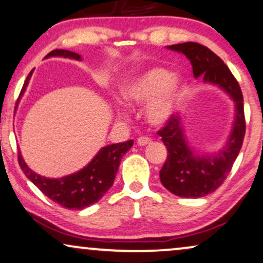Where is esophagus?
Wrapping results in <instances>:
<instances>
[{
    "label": "esophagus",
    "mask_w": 263,
    "mask_h": 263,
    "mask_svg": "<svg viewBox=\"0 0 263 263\" xmlns=\"http://www.w3.org/2000/svg\"><path fill=\"white\" fill-rule=\"evenodd\" d=\"M150 142H151V139L146 138V137H141L137 140V144L139 145V146H145V145L150 144Z\"/></svg>",
    "instance_id": "34e87169"
}]
</instances>
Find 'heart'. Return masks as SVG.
<instances>
[{
  "label": "heart",
  "mask_w": 263,
  "mask_h": 263,
  "mask_svg": "<svg viewBox=\"0 0 263 263\" xmlns=\"http://www.w3.org/2000/svg\"><path fill=\"white\" fill-rule=\"evenodd\" d=\"M183 92L179 78L171 76L163 68H151L123 84L121 99L128 103L142 105L145 119L154 126L164 125L176 111Z\"/></svg>",
  "instance_id": "1"
}]
</instances>
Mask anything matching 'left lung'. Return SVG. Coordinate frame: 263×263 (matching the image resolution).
Wrapping results in <instances>:
<instances>
[{
  "label": "left lung",
  "mask_w": 263,
  "mask_h": 263,
  "mask_svg": "<svg viewBox=\"0 0 263 263\" xmlns=\"http://www.w3.org/2000/svg\"><path fill=\"white\" fill-rule=\"evenodd\" d=\"M183 53L193 66L194 77L213 84L231 96L235 103V119L226 146L217 154L199 155L184 135L180 116H172L158 130L168 155L160 171L161 183L167 190L180 197H202L213 193L228 177L238 157L245 137L244 99L238 82L224 62L210 48L197 42H184L167 46Z\"/></svg>",
  "instance_id": "1"
}]
</instances>
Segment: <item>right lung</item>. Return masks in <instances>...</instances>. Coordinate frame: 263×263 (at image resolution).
Returning a JSON list of instances; mask_svg holds the SVG:
<instances>
[{"mask_svg":"<svg viewBox=\"0 0 263 263\" xmlns=\"http://www.w3.org/2000/svg\"><path fill=\"white\" fill-rule=\"evenodd\" d=\"M53 56L82 61L80 54L68 50H53L45 58ZM32 72H34V69L27 77V80H25L22 91L19 93L15 107L18 106L19 100L24 95ZM133 142H134L133 140H128L125 142L112 144L102 147L97 152V155L92 158L91 162L83 170L69 174V176L57 178V179L39 176L35 172H32L23 160L21 151L18 152V162L28 179L31 183H34L42 191L44 195L50 197L58 205L66 207V209L83 210L97 202L113 185L122 157L126 154V151L130 150Z\"/></svg>","mask_w":263,"mask_h":263,"instance_id":"add662e5","label":"right lung"}]
</instances>
